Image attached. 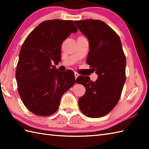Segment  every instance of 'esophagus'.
<instances>
[{
	"label": "esophagus",
	"instance_id": "1",
	"mask_svg": "<svg viewBox=\"0 0 149 149\" xmlns=\"http://www.w3.org/2000/svg\"><path fill=\"white\" fill-rule=\"evenodd\" d=\"M74 75H75V79H76L77 78V77L79 76V74H77V72H74Z\"/></svg>",
	"mask_w": 149,
	"mask_h": 149
}]
</instances>
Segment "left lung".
<instances>
[{
	"label": "left lung",
	"instance_id": "8db88e82",
	"mask_svg": "<svg viewBox=\"0 0 149 149\" xmlns=\"http://www.w3.org/2000/svg\"><path fill=\"white\" fill-rule=\"evenodd\" d=\"M75 23L89 41L86 63L98 75L95 82L88 76L77 77V83L83 77L80 84L86 88L79 99V107L86 116L99 118L108 114L121 96L126 79V58L118 35L108 25L93 19Z\"/></svg>",
	"mask_w": 149,
	"mask_h": 149
}]
</instances>
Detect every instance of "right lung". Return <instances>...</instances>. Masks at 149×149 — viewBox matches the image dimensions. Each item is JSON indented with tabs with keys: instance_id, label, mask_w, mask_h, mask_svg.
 Segmentation results:
<instances>
[{
	"instance_id": "add662e5",
	"label": "right lung",
	"mask_w": 149,
	"mask_h": 149,
	"mask_svg": "<svg viewBox=\"0 0 149 149\" xmlns=\"http://www.w3.org/2000/svg\"><path fill=\"white\" fill-rule=\"evenodd\" d=\"M77 31L72 20H46L24 41L16 79L22 102L31 113L43 116L52 115L58 110L63 95L75 83L74 72H60L52 63L61 61L63 41Z\"/></svg>"
}]
</instances>
